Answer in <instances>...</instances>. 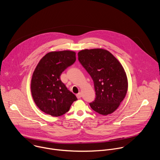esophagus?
Instances as JSON below:
<instances>
[{
    "instance_id": "34e87169",
    "label": "esophagus",
    "mask_w": 160,
    "mask_h": 160,
    "mask_svg": "<svg viewBox=\"0 0 160 160\" xmlns=\"http://www.w3.org/2000/svg\"><path fill=\"white\" fill-rule=\"evenodd\" d=\"M76 96H77V97L78 98H80L82 97V93H81L80 92H79L78 93H77V95H76Z\"/></svg>"
}]
</instances>
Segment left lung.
Instances as JSON below:
<instances>
[{
	"mask_svg": "<svg viewBox=\"0 0 160 160\" xmlns=\"http://www.w3.org/2000/svg\"><path fill=\"white\" fill-rule=\"evenodd\" d=\"M78 57L94 83L96 98L90 103V107L102 115L112 113L128 90V79L123 66L109 51L103 48L82 50Z\"/></svg>",
	"mask_w": 160,
	"mask_h": 160,
	"instance_id": "left-lung-1",
	"label": "left lung"
}]
</instances>
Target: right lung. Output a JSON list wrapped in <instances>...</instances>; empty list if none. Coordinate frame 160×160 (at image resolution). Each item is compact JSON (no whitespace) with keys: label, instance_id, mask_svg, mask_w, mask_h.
I'll return each mask as SVG.
<instances>
[{"label":"right lung","instance_id":"1","mask_svg":"<svg viewBox=\"0 0 160 160\" xmlns=\"http://www.w3.org/2000/svg\"><path fill=\"white\" fill-rule=\"evenodd\" d=\"M76 53L70 50L51 52L43 56L32 77L31 93L38 108L52 117L67 113L76 96L60 80V75L76 60Z\"/></svg>","mask_w":160,"mask_h":160}]
</instances>
